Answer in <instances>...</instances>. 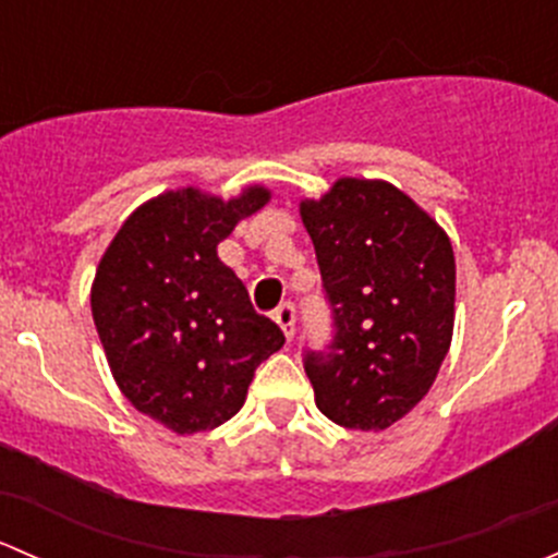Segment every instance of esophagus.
Segmentation results:
<instances>
[{
    "label": "esophagus",
    "mask_w": 558,
    "mask_h": 558,
    "mask_svg": "<svg viewBox=\"0 0 558 558\" xmlns=\"http://www.w3.org/2000/svg\"><path fill=\"white\" fill-rule=\"evenodd\" d=\"M275 320H278V326L283 329L286 340H291L294 337V320H296V307L291 305V302H283V305L275 311Z\"/></svg>",
    "instance_id": "obj_1"
}]
</instances>
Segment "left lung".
<instances>
[{
	"mask_svg": "<svg viewBox=\"0 0 558 558\" xmlns=\"http://www.w3.org/2000/svg\"><path fill=\"white\" fill-rule=\"evenodd\" d=\"M300 216L331 307V342L305 351L315 404L345 429H388L426 397L451 348V240L386 180L340 178Z\"/></svg>",
	"mask_w": 558,
	"mask_h": 558,
	"instance_id": "8db88e82",
	"label": "left lung"
}]
</instances>
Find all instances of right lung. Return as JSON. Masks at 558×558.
Instances as JSON below:
<instances>
[{"label":"right lung","instance_id":"1","mask_svg":"<svg viewBox=\"0 0 558 558\" xmlns=\"http://www.w3.org/2000/svg\"><path fill=\"white\" fill-rule=\"evenodd\" d=\"M267 202L264 185L227 202L191 185L165 191L123 221L97 267L92 315L112 378L174 435L232 418L258 364L286 342L216 251Z\"/></svg>","mask_w":558,"mask_h":558}]
</instances>
